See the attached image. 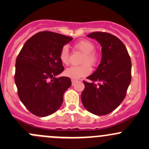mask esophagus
<instances>
[{
	"mask_svg": "<svg viewBox=\"0 0 149 149\" xmlns=\"http://www.w3.org/2000/svg\"><path fill=\"white\" fill-rule=\"evenodd\" d=\"M76 81H76V79H72V80H71V82H72V86H74V85H75V84L76 83Z\"/></svg>",
	"mask_w": 149,
	"mask_h": 149,
	"instance_id": "obj_1",
	"label": "esophagus"
}]
</instances>
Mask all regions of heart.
<instances>
[{"instance_id":"b5f03b06","label":"heart","mask_w":149,"mask_h":149,"mask_svg":"<svg viewBox=\"0 0 149 149\" xmlns=\"http://www.w3.org/2000/svg\"><path fill=\"white\" fill-rule=\"evenodd\" d=\"M75 47L84 53L81 61L83 65L79 66H71L65 69V75L67 77L73 79H79L86 76L91 73V68L89 65L94 66L98 61V56L94 52L95 45L92 42L87 40L79 41L75 44ZM60 60L64 65H68L69 63V52L68 47L64 46L60 52Z\"/></svg>"}]
</instances>
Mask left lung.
Returning a JSON list of instances; mask_svg holds the SVG:
<instances>
[{"instance_id":"obj_1","label":"left lung","mask_w":149,"mask_h":149,"mask_svg":"<svg viewBox=\"0 0 149 149\" xmlns=\"http://www.w3.org/2000/svg\"><path fill=\"white\" fill-rule=\"evenodd\" d=\"M87 37L100 44L102 59L97 70L87 77L91 81H84L81 97L86 110L105 115L115 110L125 97L131 81V61L125 45L115 36L98 31Z\"/></svg>"}]
</instances>
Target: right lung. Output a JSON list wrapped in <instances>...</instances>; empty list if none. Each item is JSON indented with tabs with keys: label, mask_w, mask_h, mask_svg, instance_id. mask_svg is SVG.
Masks as SVG:
<instances>
[{
	"label": "right lung",
	"mask_w": 149,
	"mask_h": 149,
	"mask_svg": "<svg viewBox=\"0 0 149 149\" xmlns=\"http://www.w3.org/2000/svg\"><path fill=\"white\" fill-rule=\"evenodd\" d=\"M73 37L41 31L24 45L16 61L15 83L18 95L26 109L38 117L56 112L63 94L71 86L70 78H57L64 70L60 52Z\"/></svg>",
	"instance_id": "1"
}]
</instances>
